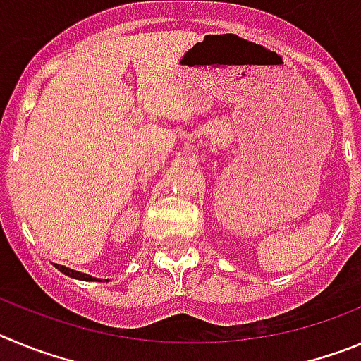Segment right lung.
I'll return each instance as SVG.
<instances>
[{
	"instance_id": "1",
	"label": "right lung",
	"mask_w": 361,
	"mask_h": 361,
	"mask_svg": "<svg viewBox=\"0 0 361 361\" xmlns=\"http://www.w3.org/2000/svg\"><path fill=\"white\" fill-rule=\"evenodd\" d=\"M56 267H57V269H59V271H61V273H65V275L72 276V279H78V280H97V279H92L90 275H85V273H79V271L68 269V267H65V266H57V264H56Z\"/></svg>"
}]
</instances>
